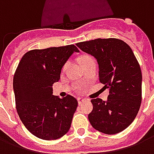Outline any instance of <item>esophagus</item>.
Returning <instances> with one entry per match:
<instances>
[{
  "instance_id": "1",
  "label": "esophagus",
  "mask_w": 154,
  "mask_h": 154,
  "mask_svg": "<svg viewBox=\"0 0 154 154\" xmlns=\"http://www.w3.org/2000/svg\"><path fill=\"white\" fill-rule=\"evenodd\" d=\"M84 99H82V98H78V99H77V101H78V104H79V105H81V104L82 103H83L84 102Z\"/></svg>"
}]
</instances>
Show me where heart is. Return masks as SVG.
I'll return each mask as SVG.
<instances>
[{
    "mask_svg": "<svg viewBox=\"0 0 154 154\" xmlns=\"http://www.w3.org/2000/svg\"><path fill=\"white\" fill-rule=\"evenodd\" d=\"M81 63H82V65L83 66L84 64L87 63H88V62H91V61H94L93 58L91 57V56H89V55H84V56H82V57H81ZM67 67V64H65V66H64V68Z\"/></svg>",
    "mask_w": 154,
    "mask_h": 154,
    "instance_id": "1",
    "label": "heart"
}]
</instances>
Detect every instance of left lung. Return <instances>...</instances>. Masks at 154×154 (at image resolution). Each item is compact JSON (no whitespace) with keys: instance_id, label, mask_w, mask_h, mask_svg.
Wrapping results in <instances>:
<instances>
[{"instance_id":"left-lung-1","label":"left lung","mask_w":154,"mask_h":154,"mask_svg":"<svg viewBox=\"0 0 154 154\" xmlns=\"http://www.w3.org/2000/svg\"><path fill=\"white\" fill-rule=\"evenodd\" d=\"M99 65V79L109 90L106 100H91L88 119L94 129L106 134L125 129L134 120L142 100V72L131 48L118 38H97L76 44Z\"/></svg>"}]
</instances>
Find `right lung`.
Wrapping results in <instances>:
<instances>
[{
  "mask_svg": "<svg viewBox=\"0 0 154 154\" xmlns=\"http://www.w3.org/2000/svg\"><path fill=\"white\" fill-rule=\"evenodd\" d=\"M74 52L79 50L73 44L30 50L16 68L13 78L16 110L25 128L39 139H59L70 129L77 99L54 96L52 87Z\"/></svg>",
  "mask_w": 154,
  "mask_h": 154,
  "instance_id": "1",
  "label": "right lung"
}]
</instances>
